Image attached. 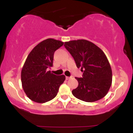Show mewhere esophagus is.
<instances>
[{"instance_id":"1","label":"esophagus","mask_w":133,"mask_h":133,"mask_svg":"<svg viewBox=\"0 0 133 133\" xmlns=\"http://www.w3.org/2000/svg\"><path fill=\"white\" fill-rule=\"evenodd\" d=\"M72 77H68V76H66V77H65V79H66V80H68V79H71Z\"/></svg>"}]
</instances>
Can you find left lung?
Returning a JSON list of instances; mask_svg holds the SVG:
<instances>
[{"instance_id": "obj_1", "label": "left lung", "mask_w": 133, "mask_h": 133, "mask_svg": "<svg viewBox=\"0 0 133 133\" xmlns=\"http://www.w3.org/2000/svg\"><path fill=\"white\" fill-rule=\"evenodd\" d=\"M64 47L74 58L77 68L84 72L82 77H75L78 86L73 96L85 102H94L106 95L112 84V70L101 49L87 40L64 42Z\"/></svg>"}]
</instances>
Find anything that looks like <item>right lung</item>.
<instances>
[{"label": "right lung", "instance_id": "1", "mask_svg": "<svg viewBox=\"0 0 133 133\" xmlns=\"http://www.w3.org/2000/svg\"><path fill=\"white\" fill-rule=\"evenodd\" d=\"M63 44L54 39H45L27 56L21 71L22 86L27 97L36 103H44L54 99L65 81L64 75L56 76L47 71L53 65L55 51Z\"/></svg>", "mask_w": 133, "mask_h": 133}]
</instances>
